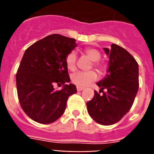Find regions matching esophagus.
<instances>
[{"mask_svg": "<svg viewBox=\"0 0 154 154\" xmlns=\"http://www.w3.org/2000/svg\"><path fill=\"white\" fill-rule=\"evenodd\" d=\"M84 89V87H82V86H77V91H82Z\"/></svg>", "mask_w": 154, "mask_h": 154, "instance_id": "1", "label": "esophagus"}]
</instances>
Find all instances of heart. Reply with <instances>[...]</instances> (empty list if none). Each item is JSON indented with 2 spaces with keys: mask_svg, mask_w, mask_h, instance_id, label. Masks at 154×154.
I'll list each match as a JSON object with an SVG mask.
<instances>
[{
  "mask_svg": "<svg viewBox=\"0 0 154 154\" xmlns=\"http://www.w3.org/2000/svg\"><path fill=\"white\" fill-rule=\"evenodd\" d=\"M85 53L88 56V57L94 61V65L96 68L101 69L102 65L99 62V59L101 58V53L96 49L89 48L85 50ZM77 63V53L75 52H71L65 57V65L68 69L73 71L76 69ZM97 75L94 71H88V72H77L72 75L71 77L72 82L77 86H86L91 82H94L97 79Z\"/></svg>",
  "mask_w": 154,
  "mask_h": 154,
  "instance_id": "b5f03b06",
  "label": "heart"
}]
</instances>
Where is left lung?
I'll return each instance as SVG.
<instances>
[{"label":"left lung","mask_w":154,"mask_h":154,"mask_svg":"<svg viewBox=\"0 0 154 154\" xmlns=\"http://www.w3.org/2000/svg\"><path fill=\"white\" fill-rule=\"evenodd\" d=\"M109 58L108 73L97 85L101 89L86 103L89 116L100 125L117 123L129 112L139 88L138 64L124 48L116 44L104 48ZM106 92H104L103 90Z\"/></svg>","instance_id":"obj_1"}]
</instances>
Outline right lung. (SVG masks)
Segmentation results:
<instances>
[{"label": "right lung", "mask_w": 154, "mask_h": 154, "mask_svg": "<svg viewBox=\"0 0 154 154\" xmlns=\"http://www.w3.org/2000/svg\"><path fill=\"white\" fill-rule=\"evenodd\" d=\"M77 46L75 39L52 34L25 50L16 75L17 90L24 112L35 122L50 124L66 109L69 97L77 93L70 82L65 57ZM63 85L57 91L54 85Z\"/></svg>", "instance_id": "add662e5"}]
</instances>
